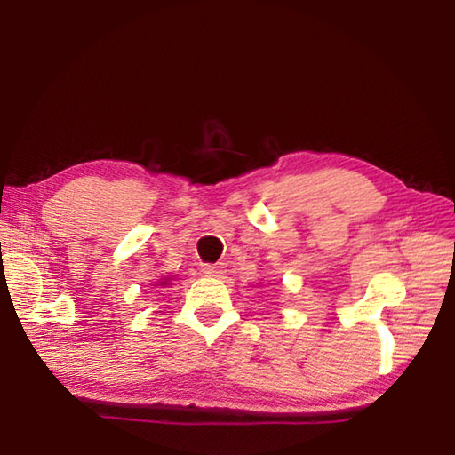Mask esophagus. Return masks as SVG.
Returning <instances> with one entry per match:
<instances>
[{"label": "esophagus", "mask_w": 455, "mask_h": 455, "mask_svg": "<svg viewBox=\"0 0 455 455\" xmlns=\"http://www.w3.org/2000/svg\"><path fill=\"white\" fill-rule=\"evenodd\" d=\"M203 274L209 275V277H220L222 274H225V266H222V264H207V266H203Z\"/></svg>", "instance_id": "esophagus-1"}]
</instances>
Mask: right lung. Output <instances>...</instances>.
<instances>
[{
  "label": "right lung",
  "instance_id": "add662e5",
  "mask_svg": "<svg viewBox=\"0 0 455 455\" xmlns=\"http://www.w3.org/2000/svg\"><path fill=\"white\" fill-rule=\"evenodd\" d=\"M172 277H173V275H172ZM172 277H162L160 282L154 283V287H168V285H170V282H172Z\"/></svg>",
  "mask_w": 455,
  "mask_h": 455
}]
</instances>
